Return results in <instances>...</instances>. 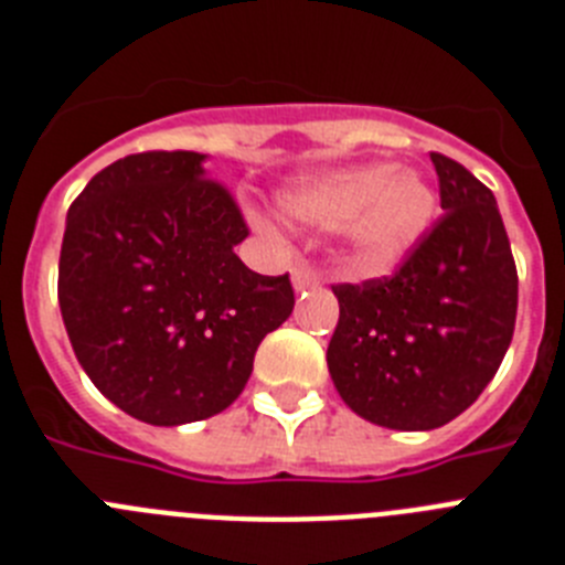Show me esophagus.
<instances>
[{"label":"esophagus","mask_w":565,"mask_h":565,"mask_svg":"<svg viewBox=\"0 0 565 565\" xmlns=\"http://www.w3.org/2000/svg\"><path fill=\"white\" fill-rule=\"evenodd\" d=\"M291 279H294V288L297 291H308V288H319V274L313 271L308 263H302V266H297L291 271Z\"/></svg>","instance_id":"1"}]
</instances>
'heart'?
<instances>
[{
  "label": "heart",
  "instance_id": "1",
  "mask_svg": "<svg viewBox=\"0 0 565 565\" xmlns=\"http://www.w3.org/2000/svg\"><path fill=\"white\" fill-rule=\"evenodd\" d=\"M291 221L313 228L348 226L359 266L391 268L416 246L436 212L433 189L393 163H359L311 174L282 194Z\"/></svg>",
  "mask_w": 565,
  "mask_h": 565
}]
</instances>
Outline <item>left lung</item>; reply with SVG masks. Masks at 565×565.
<instances>
[{
  "mask_svg": "<svg viewBox=\"0 0 565 565\" xmlns=\"http://www.w3.org/2000/svg\"><path fill=\"white\" fill-rule=\"evenodd\" d=\"M444 214L391 277L337 282L328 371L353 413L391 430L461 416L515 333L518 268L495 194L430 152Z\"/></svg>",
  "mask_w": 565,
  "mask_h": 565,
  "instance_id": "left-lung-1",
  "label": "left lung"
}]
</instances>
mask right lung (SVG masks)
<instances>
[{
	"mask_svg": "<svg viewBox=\"0 0 565 565\" xmlns=\"http://www.w3.org/2000/svg\"><path fill=\"white\" fill-rule=\"evenodd\" d=\"M201 163L183 149L109 163L70 206L58 257L76 359L109 402L158 427L226 411L294 308L288 274L234 254L246 217Z\"/></svg>",
	"mask_w": 565,
	"mask_h": 565,
	"instance_id": "add662e5",
	"label": "right lung"
}]
</instances>
